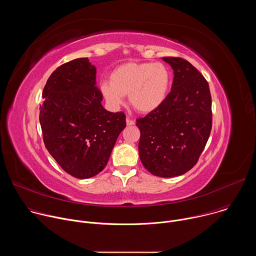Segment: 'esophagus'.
<instances>
[{
	"instance_id": "1",
	"label": "esophagus",
	"mask_w": 256,
	"mask_h": 256,
	"mask_svg": "<svg viewBox=\"0 0 256 256\" xmlns=\"http://www.w3.org/2000/svg\"><path fill=\"white\" fill-rule=\"evenodd\" d=\"M134 124H136V122H134V120H130V118H128V120H126V124H128V126H134Z\"/></svg>"
}]
</instances>
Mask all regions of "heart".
<instances>
[{"mask_svg": "<svg viewBox=\"0 0 256 256\" xmlns=\"http://www.w3.org/2000/svg\"><path fill=\"white\" fill-rule=\"evenodd\" d=\"M169 68L162 62H126L100 85L106 102L118 107L128 96L130 106L140 114H150L164 102L170 87Z\"/></svg>", "mask_w": 256, "mask_h": 256, "instance_id": "obj_1", "label": "heart"}]
</instances>
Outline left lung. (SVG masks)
Instances as JSON below:
<instances>
[{"instance_id": "1", "label": "left lung", "mask_w": 256, "mask_h": 256, "mask_svg": "<svg viewBox=\"0 0 256 256\" xmlns=\"http://www.w3.org/2000/svg\"><path fill=\"white\" fill-rule=\"evenodd\" d=\"M163 60L174 70L172 88L156 110L136 120L138 155L153 175L174 177L190 171L206 147L212 122V97L208 81L190 62Z\"/></svg>"}]
</instances>
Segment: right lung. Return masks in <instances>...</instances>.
<instances>
[{
  "label": "right lung",
  "mask_w": 256,
  "mask_h": 256,
  "mask_svg": "<svg viewBox=\"0 0 256 256\" xmlns=\"http://www.w3.org/2000/svg\"><path fill=\"white\" fill-rule=\"evenodd\" d=\"M40 122L46 148L70 175L85 179L106 166L120 134L126 126L122 112L103 108L96 68L88 58L60 66L48 78Z\"/></svg>",
  "instance_id": "1"
}]
</instances>
